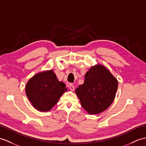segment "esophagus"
Wrapping results in <instances>:
<instances>
[{
	"mask_svg": "<svg viewBox=\"0 0 146 146\" xmlns=\"http://www.w3.org/2000/svg\"><path fill=\"white\" fill-rule=\"evenodd\" d=\"M69 88H70V90H72V91H73L74 90V86L73 85V84H70V85L69 86Z\"/></svg>",
	"mask_w": 146,
	"mask_h": 146,
	"instance_id": "1",
	"label": "esophagus"
}]
</instances>
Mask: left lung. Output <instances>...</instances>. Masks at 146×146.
Listing matches in <instances>:
<instances>
[{
    "label": "left lung",
    "mask_w": 146,
    "mask_h": 146,
    "mask_svg": "<svg viewBox=\"0 0 146 146\" xmlns=\"http://www.w3.org/2000/svg\"><path fill=\"white\" fill-rule=\"evenodd\" d=\"M117 80L106 68L96 65L85 74L84 83L75 90L81 106L89 114L104 111L113 102L117 89Z\"/></svg>",
    "instance_id": "obj_1"
}]
</instances>
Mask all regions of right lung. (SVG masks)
<instances>
[{"mask_svg":"<svg viewBox=\"0 0 146 146\" xmlns=\"http://www.w3.org/2000/svg\"><path fill=\"white\" fill-rule=\"evenodd\" d=\"M67 90L65 84L58 80L52 70L36 74L26 85V94L37 110L48 111Z\"/></svg>","mask_w":146,"mask_h":146,"instance_id":"right-lung-1","label":"right lung"}]
</instances>
